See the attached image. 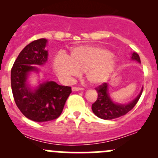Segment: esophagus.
<instances>
[{"label":"esophagus","mask_w":158,"mask_h":158,"mask_svg":"<svg viewBox=\"0 0 158 158\" xmlns=\"http://www.w3.org/2000/svg\"><path fill=\"white\" fill-rule=\"evenodd\" d=\"M72 90L73 92H76V91H79V90H83V88L82 87H76V86H73L72 88Z\"/></svg>","instance_id":"34e87169"}]
</instances>
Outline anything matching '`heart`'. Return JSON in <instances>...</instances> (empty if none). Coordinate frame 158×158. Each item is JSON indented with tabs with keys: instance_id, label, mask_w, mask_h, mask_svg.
<instances>
[{
	"instance_id": "heart-1",
	"label": "heart",
	"mask_w": 158,
	"mask_h": 158,
	"mask_svg": "<svg viewBox=\"0 0 158 158\" xmlns=\"http://www.w3.org/2000/svg\"><path fill=\"white\" fill-rule=\"evenodd\" d=\"M52 66L63 82H69L84 72L92 84H100L107 80L116 66L114 55L103 47L79 46L73 48L70 56L63 52L55 56Z\"/></svg>"
}]
</instances>
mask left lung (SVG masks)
Here are the masks:
<instances>
[{"instance_id": "left-lung-1", "label": "left lung", "mask_w": 158, "mask_h": 158, "mask_svg": "<svg viewBox=\"0 0 158 158\" xmlns=\"http://www.w3.org/2000/svg\"><path fill=\"white\" fill-rule=\"evenodd\" d=\"M131 59L141 63L139 56L136 52L132 54ZM95 90L98 92V98L96 101L92 104V111L100 118L111 120L125 115L133 109L141 97L143 89H141L139 95L134 101L127 105L115 104L111 101L108 93V84L106 82L98 85L95 88Z\"/></svg>"}]
</instances>
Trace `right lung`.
<instances>
[{
  "label": "right lung",
  "instance_id": "obj_1",
  "mask_svg": "<svg viewBox=\"0 0 158 158\" xmlns=\"http://www.w3.org/2000/svg\"><path fill=\"white\" fill-rule=\"evenodd\" d=\"M47 40L39 39L27 45L20 52L11 69V89L14 101L22 114L37 122L56 119L61 114L66 99L72 92L70 86L47 82L32 91L26 84L28 73L36 70L32 65H44L48 52Z\"/></svg>",
  "mask_w": 158,
  "mask_h": 158
}]
</instances>
